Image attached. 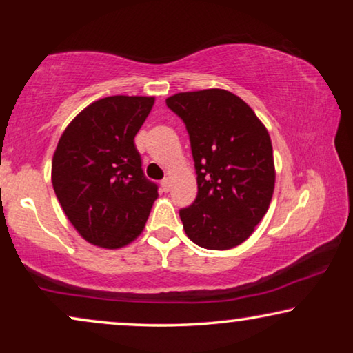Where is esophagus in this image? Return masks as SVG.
Returning <instances> with one entry per match:
<instances>
[{"instance_id": "obj_1", "label": "esophagus", "mask_w": 353, "mask_h": 353, "mask_svg": "<svg viewBox=\"0 0 353 353\" xmlns=\"http://www.w3.org/2000/svg\"><path fill=\"white\" fill-rule=\"evenodd\" d=\"M161 186H162V191H168L170 190V178H163V180L161 181Z\"/></svg>"}]
</instances>
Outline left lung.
<instances>
[{
    "label": "left lung",
    "instance_id": "8db88e82",
    "mask_svg": "<svg viewBox=\"0 0 353 353\" xmlns=\"http://www.w3.org/2000/svg\"><path fill=\"white\" fill-rule=\"evenodd\" d=\"M165 103L186 125L197 175L196 199L180 210L183 228L204 249L236 248L272 202L274 162L267 128L226 90L178 93Z\"/></svg>",
    "mask_w": 353,
    "mask_h": 353
}]
</instances>
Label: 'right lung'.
<instances>
[{
  "mask_svg": "<svg viewBox=\"0 0 353 353\" xmlns=\"http://www.w3.org/2000/svg\"><path fill=\"white\" fill-rule=\"evenodd\" d=\"M152 96H109L85 108L64 130L52 156L57 201L83 239L105 249L138 238L157 199L144 176L134 137Z\"/></svg>",
  "mask_w": 353,
  "mask_h": 353,
  "instance_id": "add662e5",
  "label": "right lung"
}]
</instances>
